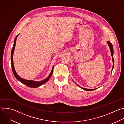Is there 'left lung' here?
I'll return each instance as SVG.
<instances>
[{
  "label": "left lung",
  "mask_w": 124,
  "mask_h": 124,
  "mask_svg": "<svg viewBox=\"0 0 124 124\" xmlns=\"http://www.w3.org/2000/svg\"><path fill=\"white\" fill-rule=\"evenodd\" d=\"M108 45V46L109 47V49H110V52H111V55L112 56V62H113V65H112V70H111V72L113 69V66H114V59H113V46H112V45L111 44V43L109 42V41H107V42ZM74 83L75 84H76L78 86H79L80 88H81V89H83L84 90H85V91H93V90H94L97 88H96V89H86V88H82L81 87H80L79 85H78V84H77L76 82H74Z\"/></svg>",
  "instance_id": "8db88e82"
}]
</instances>
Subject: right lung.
<instances>
[{
  "instance_id": "add662e5",
  "label": "right lung",
  "mask_w": 124,
  "mask_h": 124,
  "mask_svg": "<svg viewBox=\"0 0 124 124\" xmlns=\"http://www.w3.org/2000/svg\"><path fill=\"white\" fill-rule=\"evenodd\" d=\"M19 34H18L16 37L15 41H14V46L12 50V53H11V62H12V70L14 73V75L15 76V77H16V78L19 81H20L21 83H22L23 84L28 86L29 87H31V88H37L38 87H39L40 86H41L42 85L44 84V83H46L48 80L50 78V77H51L53 72V68L54 66H53L52 70L51 71L50 74H49V75L48 76V77L44 79L43 80H42L41 81H34V80H27V79H25L23 78H21L20 77H19L18 74L16 73L15 67H14V62H13V55H14V51H15V46H16V39L18 37V36L19 35Z\"/></svg>"
}]
</instances>
